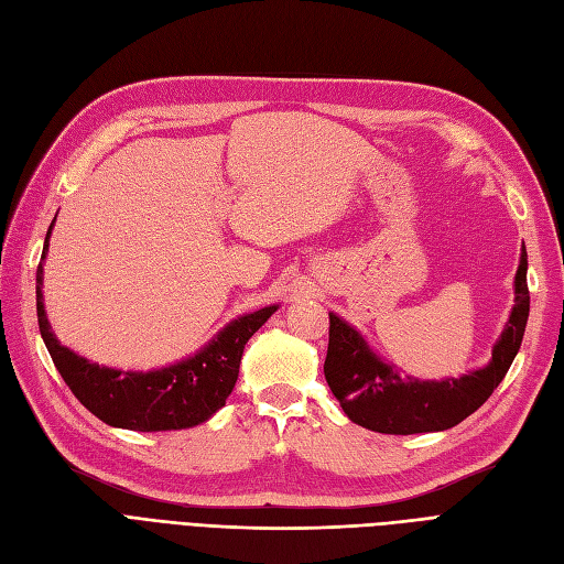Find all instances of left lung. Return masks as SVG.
<instances>
[{
	"label": "left lung",
	"instance_id": "obj_1",
	"mask_svg": "<svg viewBox=\"0 0 564 564\" xmlns=\"http://www.w3.org/2000/svg\"><path fill=\"white\" fill-rule=\"evenodd\" d=\"M529 317L527 249L522 245L516 272V305L491 350L487 367L460 379H402L395 365L383 362L362 334L329 313V348L324 377L346 416L362 429L386 435H414L454 429L480 409L497 388L520 350Z\"/></svg>",
	"mask_w": 564,
	"mask_h": 564
}]
</instances>
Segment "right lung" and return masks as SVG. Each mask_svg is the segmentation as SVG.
<instances>
[{
    "label": "right lung",
    "instance_id": "obj_1",
    "mask_svg": "<svg viewBox=\"0 0 564 564\" xmlns=\"http://www.w3.org/2000/svg\"><path fill=\"white\" fill-rule=\"evenodd\" d=\"M51 230L54 224L46 232L42 263L48 251ZM42 263L37 265V319L46 350L75 398L94 416L115 429L141 433L181 431L212 419L235 388L247 340L278 311V305H268L256 313L240 315L202 350L176 365L152 371L110 369L61 346V340L51 332L42 296Z\"/></svg>",
    "mask_w": 564,
    "mask_h": 564
}]
</instances>
